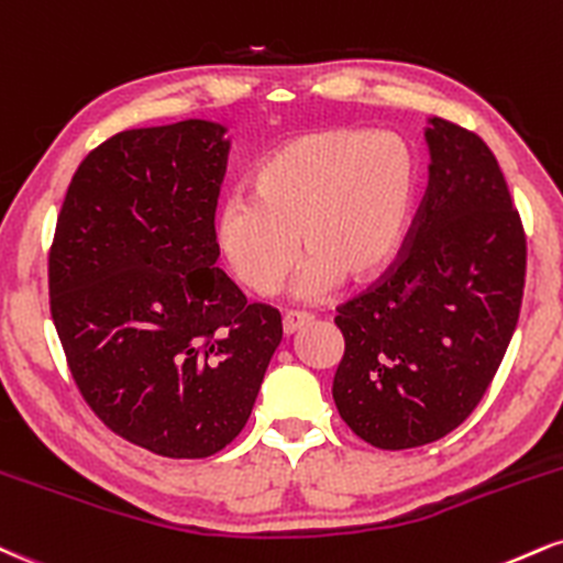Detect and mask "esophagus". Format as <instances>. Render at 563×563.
<instances>
[{
    "label": "esophagus",
    "mask_w": 563,
    "mask_h": 563,
    "mask_svg": "<svg viewBox=\"0 0 563 563\" xmlns=\"http://www.w3.org/2000/svg\"><path fill=\"white\" fill-rule=\"evenodd\" d=\"M309 322H311L309 314H296V311H288V314L283 317V333H286V335L299 333V330L307 328Z\"/></svg>",
    "instance_id": "1"
}]
</instances>
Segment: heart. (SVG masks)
<instances>
[{
	"label": "heart",
	"mask_w": 563,
	"mask_h": 563,
	"mask_svg": "<svg viewBox=\"0 0 563 563\" xmlns=\"http://www.w3.org/2000/svg\"><path fill=\"white\" fill-rule=\"evenodd\" d=\"M249 199L217 209L212 235L235 280L256 296L303 262L296 296L317 301L346 277L369 283L396 260L419 196V159L396 133L324 128L277 146L249 180Z\"/></svg>",
	"instance_id": "b5f03b06"
}]
</instances>
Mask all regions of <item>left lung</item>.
Instances as JSON below:
<instances>
[{
	"mask_svg": "<svg viewBox=\"0 0 563 563\" xmlns=\"http://www.w3.org/2000/svg\"><path fill=\"white\" fill-rule=\"evenodd\" d=\"M424 141L430 180L404 252L335 317L338 415L383 451L432 443L475 411L525 294L527 239L498 159L443 118Z\"/></svg>",
	"mask_w": 563,
	"mask_h": 563,
	"instance_id": "1",
	"label": "left lung"
}]
</instances>
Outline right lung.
I'll return each mask as SVG.
<instances>
[{
  "instance_id": "1",
  "label": "right lung",
  "mask_w": 563,
  "mask_h": 563,
  "mask_svg": "<svg viewBox=\"0 0 563 563\" xmlns=\"http://www.w3.org/2000/svg\"><path fill=\"white\" fill-rule=\"evenodd\" d=\"M225 125L133 128L73 175L49 252L52 320L93 415L170 459L222 451L246 424L280 311L214 267Z\"/></svg>"
}]
</instances>
